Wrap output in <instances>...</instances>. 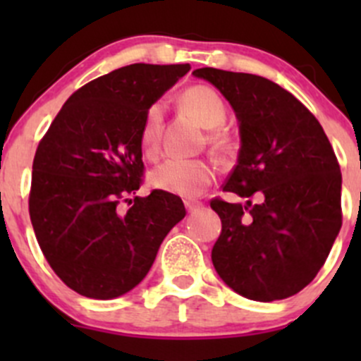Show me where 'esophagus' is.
Here are the masks:
<instances>
[{"mask_svg":"<svg viewBox=\"0 0 361 361\" xmlns=\"http://www.w3.org/2000/svg\"><path fill=\"white\" fill-rule=\"evenodd\" d=\"M202 204L197 202V201H185V207H187L188 213H195V211L201 209Z\"/></svg>","mask_w":361,"mask_h":361,"instance_id":"1","label":"esophagus"}]
</instances>
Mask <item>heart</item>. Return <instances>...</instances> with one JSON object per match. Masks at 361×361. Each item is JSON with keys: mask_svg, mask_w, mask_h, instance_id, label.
<instances>
[{"mask_svg": "<svg viewBox=\"0 0 361 361\" xmlns=\"http://www.w3.org/2000/svg\"><path fill=\"white\" fill-rule=\"evenodd\" d=\"M180 104L202 127L209 129L207 141L214 150H227L231 140L221 126L227 120L228 111L224 97L216 90L207 85L188 87L181 92ZM162 116L164 110L160 103H154L145 113L140 130V147L148 157L155 155L159 148ZM213 180L214 167L201 159H169L152 173V185L155 188L185 199L199 197Z\"/></svg>", "mask_w": 361, "mask_h": 361, "instance_id": "heart-1", "label": "heart"}]
</instances>
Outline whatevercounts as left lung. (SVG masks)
<instances>
[{
	"instance_id": "1",
	"label": "left lung",
	"mask_w": 361,
	"mask_h": 361,
	"mask_svg": "<svg viewBox=\"0 0 361 361\" xmlns=\"http://www.w3.org/2000/svg\"><path fill=\"white\" fill-rule=\"evenodd\" d=\"M194 75L234 108L241 150L224 192L248 199L246 206L211 201L221 220L214 269L251 300L292 297L316 278L341 231L342 174L332 145L316 116L278 83L214 68Z\"/></svg>"
}]
</instances>
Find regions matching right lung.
I'll list each match as a JSON object with an SVG mask.
<instances>
[{
    "mask_svg": "<svg viewBox=\"0 0 361 361\" xmlns=\"http://www.w3.org/2000/svg\"><path fill=\"white\" fill-rule=\"evenodd\" d=\"M188 71L190 64L140 63L85 83L36 148L29 192L36 241L64 285L83 297L108 300L140 285L187 214L178 195L136 192L145 113Z\"/></svg>",
    "mask_w": 361,
    "mask_h": 361,
    "instance_id": "obj_1",
    "label": "right lung"
}]
</instances>
